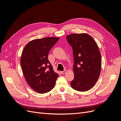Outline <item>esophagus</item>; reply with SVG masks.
<instances>
[{
	"mask_svg": "<svg viewBox=\"0 0 121 121\" xmlns=\"http://www.w3.org/2000/svg\"><path fill=\"white\" fill-rule=\"evenodd\" d=\"M67 73V71L66 70H64V71H61V73L62 74H65V73Z\"/></svg>",
	"mask_w": 121,
	"mask_h": 121,
	"instance_id": "esophagus-1",
	"label": "esophagus"
}]
</instances>
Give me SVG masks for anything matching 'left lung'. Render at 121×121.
<instances>
[{
  "mask_svg": "<svg viewBox=\"0 0 121 121\" xmlns=\"http://www.w3.org/2000/svg\"><path fill=\"white\" fill-rule=\"evenodd\" d=\"M67 39L73 52L74 78L71 87L79 91H86L94 86L99 77L101 54L93 38L86 33L73 34Z\"/></svg>",
  "mask_w": 121,
  "mask_h": 121,
  "instance_id": "8db88e82",
  "label": "left lung"
}]
</instances>
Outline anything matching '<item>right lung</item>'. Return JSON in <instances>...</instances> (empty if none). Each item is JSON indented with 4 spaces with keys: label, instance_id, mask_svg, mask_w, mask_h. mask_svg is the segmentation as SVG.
I'll return each instance as SVG.
<instances>
[{
    "label": "right lung",
    "instance_id": "1",
    "mask_svg": "<svg viewBox=\"0 0 121 121\" xmlns=\"http://www.w3.org/2000/svg\"><path fill=\"white\" fill-rule=\"evenodd\" d=\"M59 38L45 37L29 42L23 49L21 65L26 80L39 93L48 92L56 84L58 75L48 59L50 50Z\"/></svg>",
    "mask_w": 121,
    "mask_h": 121
}]
</instances>
